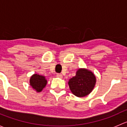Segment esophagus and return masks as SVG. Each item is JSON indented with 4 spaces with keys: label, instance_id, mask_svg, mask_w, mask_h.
<instances>
[{
    "label": "esophagus",
    "instance_id": "34e87169",
    "mask_svg": "<svg viewBox=\"0 0 127 127\" xmlns=\"http://www.w3.org/2000/svg\"><path fill=\"white\" fill-rule=\"evenodd\" d=\"M56 76L58 77H60V78H62L63 77V75L61 74H56Z\"/></svg>",
    "mask_w": 127,
    "mask_h": 127
}]
</instances>
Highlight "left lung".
Wrapping results in <instances>:
<instances>
[{
  "instance_id": "obj_1",
  "label": "left lung",
  "mask_w": 127,
  "mask_h": 127,
  "mask_svg": "<svg viewBox=\"0 0 127 127\" xmlns=\"http://www.w3.org/2000/svg\"><path fill=\"white\" fill-rule=\"evenodd\" d=\"M96 83V77L91 71L85 69H79L75 76L69 81L72 93L78 97L88 95L93 90Z\"/></svg>"
}]
</instances>
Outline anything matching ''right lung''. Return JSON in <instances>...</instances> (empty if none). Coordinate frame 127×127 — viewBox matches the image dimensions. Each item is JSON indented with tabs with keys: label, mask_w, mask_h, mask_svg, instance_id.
<instances>
[{
	"label": "right lung",
	"mask_w": 127,
	"mask_h": 127,
	"mask_svg": "<svg viewBox=\"0 0 127 127\" xmlns=\"http://www.w3.org/2000/svg\"><path fill=\"white\" fill-rule=\"evenodd\" d=\"M46 84H47V80L45 77L42 75L35 74L31 77L30 85L37 92H41L45 87Z\"/></svg>",
	"instance_id": "1"
}]
</instances>
